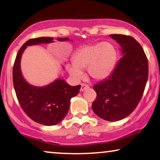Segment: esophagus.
<instances>
[{"mask_svg":"<svg viewBox=\"0 0 160 160\" xmlns=\"http://www.w3.org/2000/svg\"><path fill=\"white\" fill-rule=\"evenodd\" d=\"M88 88H89V86L87 84H82L80 88V92H83V91L88 89Z\"/></svg>","mask_w":160,"mask_h":160,"instance_id":"obj_1","label":"esophagus"}]
</instances>
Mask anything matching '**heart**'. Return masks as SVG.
<instances>
[{
    "label": "heart",
    "instance_id": "obj_1",
    "mask_svg": "<svg viewBox=\"0 0 160 160\" xmlns=\"http://www.w3.org/2000/svg\"><path fill=\"white\" fill-rule=\"evenodd\" d=\"M118 53L110 42H100L84 45L73 55V62L66 65L68 72L74 80H80L82 70L87 68L88 75L95 80H105L115 67Z\"/></svg>",
    "mask_w": 160,
    "mask_h": 160
}]
</instances>
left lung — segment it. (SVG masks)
Listing matches in <instances>:
<instances>
[{
	"label": "left lung",
	"instance_id": "obj_1",
	"mask_svg": "<svg viewBox=\"0 0 160 160\" xmlns=\"http://www.w3.org/2000/svg\"><path fill=\"white\" fill-rule=\"evenodd\" d=\"M120 45L122 57L112 74L94 85L97 93L93 112L103 120L115 122L133 112L142 97L148 78V62L140 44L131 36L110 35Z\"/></svg>",
	"mask_w": 160,
	"mask_h": 160
}]
</instances>
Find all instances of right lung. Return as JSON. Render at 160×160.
<instances>
[{
  "instance_id": "add662e5",
  "label": "right lung",
  "mask_w": 160,
  "mask_h": 160,
  "mask_svg": "<svg viewBox=\"0 0 160 160\" xmlns=\"http://www.w3.org/2000/svg\"><path fill=\"white\" fill-rule=\"evenodd\" d=\"M58 41H68V38H58ZM53 38L40 37L30 39L22 45L15 60L12 71L14 89L21 108L29 118L46 126L60 122L68 112L71 98L80 92V85L71 86L62 78H58L47 85L38 87L25 80L21 68L22 53L28 46L50 43Z\"/></svg>"
}]
</instances>
